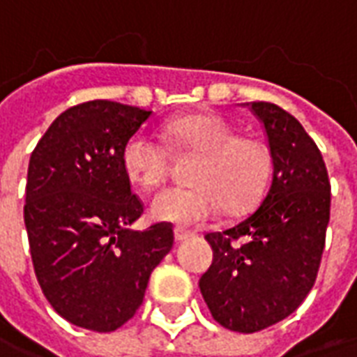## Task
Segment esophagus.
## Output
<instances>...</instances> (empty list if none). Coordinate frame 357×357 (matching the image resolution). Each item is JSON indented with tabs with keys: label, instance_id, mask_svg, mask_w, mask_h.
Segmentation results:
<instances>
[{
	"label": "esophagus",
	"instance_id": "esophagus-1",
	"mask_svg": "<svg viewBox=\"0 0 357 357\" xmlns=\"http://www.w3.org/2000/svg\"><path fill=\"white\" fill-rule=\"evenodd\" d=\"M174 238H176V241H185V239L192 238V234L187 232V230H181V228H176L174 230Z\"/></svg>",
	"mask_w": 357,
	"mask_h": 357
}]
</instances>
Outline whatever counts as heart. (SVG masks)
Instances as JSON below:
<instances>
[{
    "label": "heart",
    "mask_w": 357,
    "mask_h": 357,
    "mask_svg": "<svg viewBox=\"0 0 357 357\" xmlns=\"http://www.w3.org/2000/svg\"><path fill=\"white\" fill-rule=\"evenodd\" d=\"M160 138L176 151L198 153L190 187L162 190L149 204L157 221L197 227L211 219L221 206L228 213L249 209L268 183L271 155L255 136L236 135L232 123L209 112H195L162 125ZM121 165L127 178L142 189H157L167 179L168 153L146 132L125 142Z\"/></svg>",
    "instance_id": "1"
}]
</instances>
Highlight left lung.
Returning a JSON list of instances; mask_svg holds the SVG:
<instances>
[{
    "label": "left lung",
    "mask_w": 357,
    "mask_h": 357,
    "mask_svg": "<svg viewBox=\"0 0 357 357\" xmlns=\"http://www.w3.org/2000/svg\"><path fill=\"white\" fill-rule=\"evenodd\" d=\"M273 174L255 211L206 236L213 262L200 279L211 317L239 333L266 330L298 309L317 281L330 222L331 185L320 149L292 114L251 102Z\"/></svg>",
    "instance_id": "left-lung-1"
}]
</instances>
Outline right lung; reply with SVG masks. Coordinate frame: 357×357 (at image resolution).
<instances>
[{
  "label": "right lung",
  "instance_id": "obj_1",
  "mask_svg": "<svg viewBox=\"0 0 357 357\" xmlns=\"http://www.w3.org/2000/svg\"><path fill=\"white\" fill-rule=\"evenodd\" d=\"M149 116L114 100L70 106L29 159L24 222L35 275L54 311L86 330L106 333L135 317L174 245L170 222L130 228L144 204L121 151Z\"/></svg>",
  "mask_w": 357,
  "mask_h": 357
}]
</instances>
